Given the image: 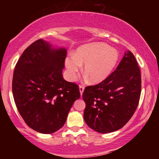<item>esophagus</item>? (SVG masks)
I'll return each mask as SVG.
<instances>
[{
    "mask_svg": "<svg viewBox=\"0 0 159 159\" xmlns=\"http://www.w3.org/2000/svg\"><path fill=\"white\" fill-rule=\"evenodd\" d=\"M84 86H83V85H80L79 86V90H80V95H82V94H83V91H84Z\"/></svg>",
    "mask_w": 159,
    "mask_h": 159,
    "instance_id": "1",
    "label": "esophagus"
}]
</instances>
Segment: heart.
Instances as JSON below:
<instances>
[{
  "mask_svg": "<svg viewBox=\"0 0 159 159\" xmlns=\"http://www.w3.org/2000/svg\"><path fill=\"white\" fill-rule=\"evenodd\" d=\"M119 54L114 48L102 43L86 44L78 49L74 56L65 60V66L71 80H75L82 64L83 73L94 83L105 80L116 66Z\"/></svg>",
  "mask_w": 159,
  "mask_h": 159,
  "instance_id": "b5f03b06",
  "label": "heart"
}]
</instances>
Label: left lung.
I'll return each instance as SVG.
<instances>
[{
  "instance_id": "1",
  "label": "left lung",
  "mask_w": 159,
  "mask_h": 159,
  "mask_svg": "<svg viewBox=\"0 0 159 159\" xmlns=\"http://www.w3.org/2000/svg\"><path fill=\"white\" fill-rule=\"evenodd\" d=\"M140 94V69L134 55L128 50L116 69L105 80L85 88L83 117L86 124L99 133L119 130L133 116Z\"/></svg>"
}]
</instances>
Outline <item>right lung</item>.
<instances>
[{
	"label": "right lung",
	"instance_id": "add662e5",
	"mask_svg": "<svg viewBox=\"0 0 159 159\" xmlns=\"http://www.w3.org/2000/svg\"><path fill=\"white\" fill-rule=\"evenodd\" d=\"M65 48H52L42 39L24 51L14 70L12 94L16 107L29 127L51 134L66 122L79 85L64 79Z\"/></svg>",
	"mask_w": 159,
	"mask_h": 159
}]
</instances>
